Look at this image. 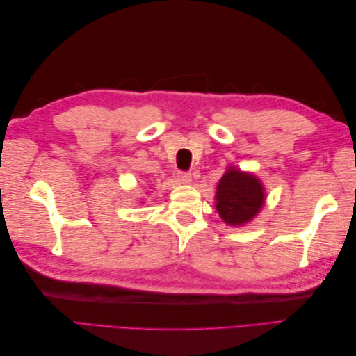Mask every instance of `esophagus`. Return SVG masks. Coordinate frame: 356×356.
Segmentation results:
<instances>
[{
  "label": "esophagus",
  "instance_id": "obj_1",
  "mask_svg": "<svg viewBox=\"0 0 356 356\" xmlns=\"http://www.w3.org/2000/svg\"><path fill=\"white\" fill-rule=\"evenodd\" d=\"M177 177L181 184H191V174L188 172H178Z\"/></svg>",
  "mask_w": 356,
  "mask_h": 356
}]
</instances>
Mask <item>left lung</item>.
Masks as SVG:
<instances>
[{
	"label": "left lung",
	"instance_id": "8db88e82",
	"mask_svg": "<svg viewBox=\"0 0 356 356\" xmlns=\"http://www.w3.org/2000/svg\"><path fill=\"white\" fill-rule=\"evenodd\" d=\"M215 200V207L224 222L242 225L261 211L264 188L255 175L230 166L218 182Z\"/></svg>",
	"mask_w": 356,
	"mask_h": 356
}]
</instances>
